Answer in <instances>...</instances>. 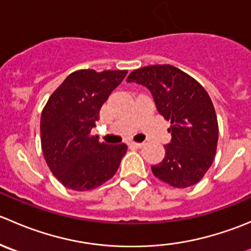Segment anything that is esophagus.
<instances>
[{"instance_id": "1", "label": "esophagus", "mask_w": 251, "mask_h": 251, "mask_svg": "<svg viewBox=\"0 0 251 251\" xmlns=\"http://www.w3.org/2000/svg\"><path fill=\"white\" fill-rule=\"evenodd\" d=\"M130 147H133V148H142V147H143V143H138V142H131Z\"/></svg>"}]
</instances>
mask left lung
Returning a JSON list of instances; mask_svg holds the SVG:
<instances>
[{
  "instance_id": "1",
  "label": "left lung",
  "mask_w": 251,
  "mask_h": 251,
  "mask_svg": "<svg viewBox=\"0 0 251 251\" xmlns=\"http://www.w3.org/2000/svg\"><path fill=\"white\" fill-rule=\"evenodd\" d=\"M126 81L146 86L156 109L171 124V143L164 146L165 158L151 166V173L175 188L198 183L214 161L219 141L217 116L205 88L170 64L141 68Z\"/></svg>"
}]
</instances>
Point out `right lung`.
<instances>
[{"mask_svg": "<svg viewBox=\"0 0 251 251\" xmlns=\"http://www.w3.org/2000/svg\"><path fill=\"white\" fill-rule=\"evenodd\" d=\"M127 70L81 69L50 95L41 113V148L50 173L67 188L91 191L110 179L127 151L91 133L100 110Z\"/></svg>", "mask_w": 251, "mask_h": 251, "instance_id": "add662e5", "label": "right lung"}]
</instances>
